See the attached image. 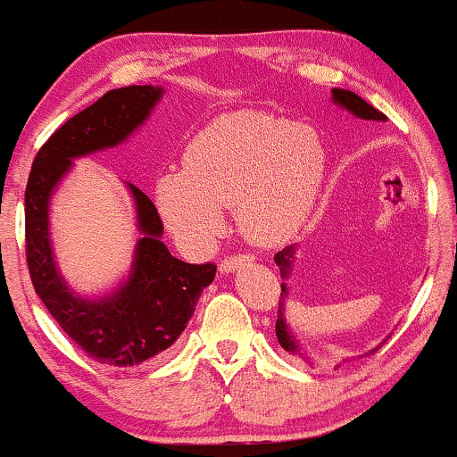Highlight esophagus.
I'll return each instance as SVG.
<instances>
[{
	"label": "esophagus",
	"instance_id": "esophagus-1",
	"mask_svg": "<svg viewBox=\"0 0 457 457\" xmlns=\"http://www.w3.org/2000/svg\"><path fill=\"white\" fill-rule=\"evenodd\" d=\"M252 256H247V253H237V256H230V258H224L220 262V272H235L237 269H241V266L250 264L252 262Z\"/></svg>",
	"mask_w": 457,
	"mask_h": 457
}]
</instances>
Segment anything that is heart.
Here are the masks:
<instances>
[{"label": "heart", "mask_w": 457, "mask_h": 457, "mask_svg": "<svg viewBox=\"0 0 457 457\" xmlns=\"http://www.w3.org/2000/svg\"><path fill=\"white\" fill-rule=\"evenodd\" d=\"M323 142L312 128L258 111L224 115L199 132L185 170L157 180V207L191 252L214 241L222 210L235 205L241 235L279 245L311 216L325 178Z\"/></svg>", "instance_id": "b5f03b06"}]
</instances>
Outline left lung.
<instances>
[{"mask_svg":"<svg viewBox=\"0 0 457 457\" xmlns=\"http://www.w3.org/2000/svg\"><path fill=\"white\" fill-rule=\"evenodd\" d=\"M331 100H334V104L340 106V109H346L348 112H353L357 120L386 121V115H384V112L373 109L370 103H365L363 98L357 96V94L351 92V90L334 87V90H331ZM295 250H298V245H287L286 250L275 253V262H277V266H279L281 279H283V283H281V300H279V317H277L275 334H277V340H279V345L286 348L287 353L302 354L300 346H298V340H295V336L292 334V331H289V325L286 321V302H287V292H289L286 281L289 279V275H292V269H294V262H295ZM380 346L371 348V351L365 353V354L376 353ZM365 354H361V357H365ZM345 363H348V359H345ZM336 367H340V365H336Z\"/></svg>","mask_w":457,"mask_h":457,"instance_id":"obj_1","label":"left lung"}]
</instances>
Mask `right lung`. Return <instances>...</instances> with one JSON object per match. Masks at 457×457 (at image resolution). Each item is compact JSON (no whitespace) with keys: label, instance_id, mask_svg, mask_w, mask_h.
<instances>
[{"label":"right lung","instance_id":"right-lung-1","mask_svg":"<svg viewBox=\"0 0 457 457\" xmlns=\"http://www.w3.org/2000/svg\"><path fill=\"white\" fill-rule=\"evenodd\" d=\"M159 86H128L106 92L47 138L35 155L25 191L27 264L35 294L64 334L98 363L136 367L157 357L178 340L191 321L216 266L174 258L162 241L157 207L128 182L134 199L136 241L132 269L112 292L77 294L58 270L50 241V201L73 159L126 142L163 98Z\"/></svg>","mask_w":457,"mask_h":457}]
</instances>
